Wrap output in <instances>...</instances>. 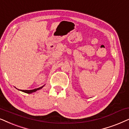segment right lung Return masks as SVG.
<instances>
[{
	"label": "right lung",
	"instance_id": "add662e5",
	"mask_svg": "<svg viewBox=\"0 0 129 129\" xmlns=\"http://www.w3.org/2000/svg\"><path fill=\"white\" fill-rule=\"evenodd\" d=\"M42 87H43V86H42V87H39V88H35V89H34V90H21L20 91H23V92H26V93H27V94H30V93H32V92H34L37 91V90H40V89L42 88Z\"/></svg>",
	"mask_w": 129,
	"mask_h": 129
}]
</instances>
